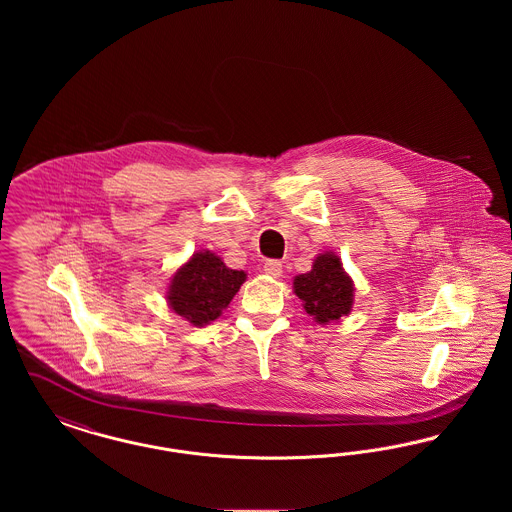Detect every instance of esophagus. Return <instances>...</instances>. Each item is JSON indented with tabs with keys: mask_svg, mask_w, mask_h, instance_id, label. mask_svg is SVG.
I'll list each match as a JSON object with an SVG mask.
<instances>
[{
	"mask_svg": "<svg viewBox=\"0 0 512 512\" xmlns=\"http://www.w3.org/2000/svg\"><path fill=\"white\" fill-rule=\"evenodd\" d=\"M265 272H267L268 276H272V278H278V276H282V263L280 261H267L265 263Z\"/></svg>",
	"mask_w": 512,
	"mask_h": 512,
	"instance_id": "34e87169",
	"label": "esophagus"
}]
</instances>
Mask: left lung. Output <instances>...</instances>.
Masks as SVG:
<instances>
[{"instance_id": "8db88e82", "label": "left lung", "mask_w": 512, "mask_h": 512, "mask_svg": "<svg viewBox=\"0 0 512 512\" xmlns=\"http://www.w3.org/2000/svg\"><path fill=\"white\" fill-rule=\"evenodd\" d=\"M293 290L318 324L340 320L351 313L353 282L334 253L318 255L311 272L295 276Z\"/></svg>"}]
</instances>
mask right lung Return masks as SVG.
<instances>
[{"label": "right lung", "mask_w": 512, "mask_h": 512, "mask_svg": "<svg viewBox=\"0 0 512 512\" xmlns=\"http://www.w3.org/2000/svg\"><path fill=\"white\" fill-rule=\"evenodd\" d=\"M244 282V270H232L215 253L199 251L176 270L167 299L176 315L205 326L222 315Z\"/></svg>", "instance_id": "add662e5"}]
</instances>
